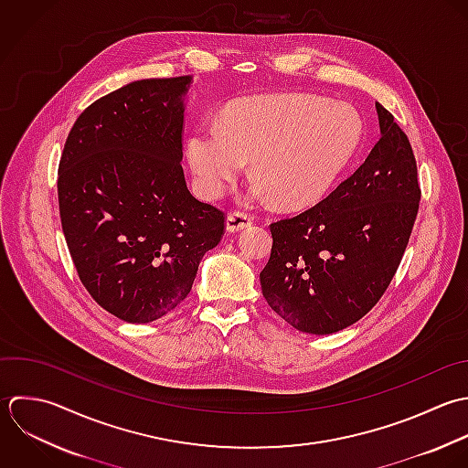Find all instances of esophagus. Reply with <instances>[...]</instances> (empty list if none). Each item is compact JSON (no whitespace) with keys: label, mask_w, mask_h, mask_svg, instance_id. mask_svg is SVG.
I'll use <instances>...</instances> for the list:
<instances>
[{"label":"esophagus","mask_w":468,"mask_h":468,"mask_svg":"<svg viewBox=\"0 0 468 468\" xmlns=\"http://www.w3.org/2000/svg\"><path fill=\"white\" fill-rule=\"evenodd\" d=\"M251 222H253V218H251L250 215L233 211V213H229L228 218H226V229H228L229 233H237V231H242V229L250 228Z\"/></svg>","instance_id":"34e87169"}]
</instances>
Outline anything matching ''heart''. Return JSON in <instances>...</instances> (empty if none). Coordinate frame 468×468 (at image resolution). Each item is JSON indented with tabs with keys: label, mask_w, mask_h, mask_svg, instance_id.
I'll use <instances>...</instances> for the list:
<instances>
[{
	"label": "heart",
	"mask_w": 468,
	"mask_h": 468,
	"mask_svg": "<svg viewBox=\"0 0 468 468\" xmlns=\"http://www.w3.org/2000/svg\"><path fill=\"white\" fill-rule=\"evenodd\" d=\"M361 142L363 122L350 105L282 94L240 101L220 123L195 129L187 160L206 198L220 197L253 158L257 176L246 187V200L277 198L284 207H304L330 193Z\"/></svg>",
	"instance_id": "b5f03b06"
}]
</instances>
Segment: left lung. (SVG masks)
Here are the masks:
<instances>
[{
	"label": "left lung",
	"instance_id": "obj_1",
	"mask_svg": "<svg viewBox=\"0 0 468 468\" xmlns=\"http://www.w3.org/2000/svg\"><path fill=\"white\" fill-rule=\"evenodd\" d=\"M381 138L324 200L270 226L261 271L275 314L304 334H335L365 317L388 288L409 244L421 189L407 134L376 101Z\"/></svg>",
	"mask_w": 468,
	"mask_h": 468
}]
</instances>
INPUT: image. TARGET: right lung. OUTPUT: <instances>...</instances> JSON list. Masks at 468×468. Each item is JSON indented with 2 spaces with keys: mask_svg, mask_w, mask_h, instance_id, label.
Returning a JSON list of instances; mask_svg holds the SVG:
<instances>
[{
  "mask_svg": "<svg viewBox=\"0 0 468 468\" xmlns=\"http://www.w3.org/2000/svg\"><path fill=\"white\" fill-rule=\"evenodd\" d=\"M191 83L136 80L101 96L59 160V217L80 281L125 323L173 312L224 233V213L189 193L180 165Z\"/></svg>",
  "mask_w": 468,
  "mask_h": 468,
  "instance_id": "add662e5",
  "label": "right lung"
}]
</instances>
